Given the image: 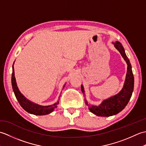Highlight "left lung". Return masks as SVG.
<instances>
[{"instance_id":"obj_1","label":"left lung","mask_w":146,"mask_h":146,"mask_svg":"<svg viewBox=\"0 0 146 146\" xmlns=\"http://www.w3.org/2000/svg\"><path fill=\"white\" fill-rule=\"evenodd\" d=\"M113 44L115 48L120 52V54L122 55V56L127 64V71L124 85L119 94L104 100L98 106L88 104V102L85 99V104L88 107L90 111L97 116L109 117L119 113L127 105L131 98L133 90H134V75H133L131 64L125 54L124 48L122 44L119 41L113 42ZM81 90L83 94L85 95V91L83 85L81 86Z\"/></svg>"}]
</instances>
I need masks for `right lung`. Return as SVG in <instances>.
<instances>
[{"label":"right lung","mask_w":146,"mask_h":146,"mask_svg":"<svg viewBox=\"0 0 146 146\" xmlns=\"http://www.w3.org/2000/svg\"><path fill=\"white\" fill-rule=\"evenodd\" d=\"M14 64L12 65V73L11 78L12 86L15 97H16L17 100L19 102V103L21 106L23 108L24 110H25L28 113L36 115H47L51 113L52 111L57 107V105L59 104V101L51 105L42 106V105H39L38 104L33 103V102L29 100L28 99H27L21 94L17 87L16 81H15V78L14 76ZM64 87V85L63 86V88Z\"/></svg>","instance_id":"obj_1"}]
</instances>
